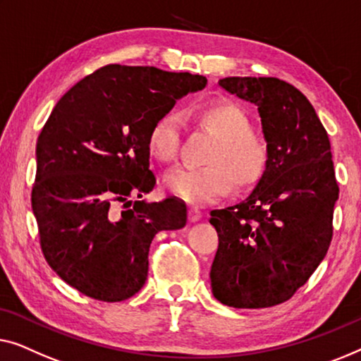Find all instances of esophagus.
I'll return each instance as SVG.
<instances>
[{
  "mask_svg": "<svg viewBox=\"0 0 361 361\" xmlns=\"http://www.w3.org/2000/svg\"><path fill=\"white\" fill-rule=\"evenodd\" d=\"M188 217H190V222H197L202 219V212L200 209H196V207H190V211H188Z\"/></svg>",
  "mask_w": 361,
  "mask_h": 361,
  "instance_id": "obj_1",
  "label": "esophagus"
}]
</instances>
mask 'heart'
I'll return each mask as SVG.
<instances>
[{"instance_id":"b5f03b06","label":"heart","mask_w":361,"mask_h":361,"mask_svg":"<svg viewBox=\"0 0 361 361\" xmlns=\"http://www.w3.org/2000/svg\"><path fill=\"white\" fill-rule=\"evenodd\" d=\"M201 123L219 137L207 155V166H176L165 175L164 185L171 195L190 204L202 206L221 200L237 188L247 190L265 176L270 165L267 142L253 134L245 111L229 101H217L200 109ZM183 121L178 114L165 113L149 130L150 154L160 161H173L180 154Z\"/></svg>"}]
</instances>
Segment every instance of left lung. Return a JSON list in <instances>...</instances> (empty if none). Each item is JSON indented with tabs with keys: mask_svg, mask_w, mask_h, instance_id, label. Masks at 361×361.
Returning <instances> with one entry per match:
<instances>
[{
	"mask_svg": "<svg viewBox=\"0 0 361 361\" xmlns=\"http://www.w3.org/2000/svg\"><path fill=\"white\" fill-rule=\"evenodd\" d=\"M258 108L270 165L245 200L211 211L219 235L211 267L217 301L238 309L288 301L324 260L338 200L331 142L298 88L271 77L219 80Z\"/></svg>",
	"mask_w": 361,
	"mask_h": 361,
	"instance_id": "left-lung-1",
	"label": "left lung"
}]
</instances>
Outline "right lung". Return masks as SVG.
<instances>
[{
    "label": "right lung",
    "mask_w": 361,
    "mask_h": 361,
    "mask_svg": "<svg viewBox=\"0 0 361 361\" xmlns=\"http://www.w3.org/2000/svg\"><path fill=\"white\" fill-rule=\"evenodd\" d=\"M206 77L108 65L78 81L37 139L32 212L50 268L85 296L118 302L149 273L155 233L186 226L181 201L140 199L155 186L152 124Z\"/></svg>",
    "instance_id": "add662e5"
}]
</instances>
